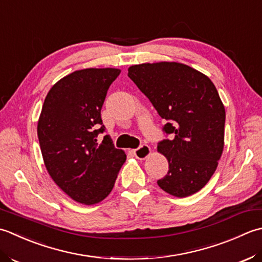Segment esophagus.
I'll return each instance as SVG.
<instances>
[{
  "label": "esophagus",
  "mask_w": 262,
  "mask_h": 262,
  "mask_svg": "<svg viewBox=\"0 0 262 262\" xmlns=\"http://www.w3.org/2000/svg\"><path fill=\"white\" fill-rule=\"evenodd\" d=\"M133 154L138 159H146L150 155V147L148 145H141L139 148L133 150Z\"/></svg>",
  "instance_id": "34e87169"
}]
</instances>
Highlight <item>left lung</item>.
<instances>
[{
    "instance_id": "left-lung-1",
    "label": "left lung",
    "mask_w": 262,
    "mask_h": 262,
    "mask_svg": "<svg viewBox=\"0 0 262 262\" xmlns=\"http://www.w3.org/2000/svg\"><path fill=\"white\" fill-rule=\"evenodd\" d=\"M127 76L145 94L172 139L158 142L168 161L159 188L179 198L201 190L217 168L224 149L225 108L215 84L204 73L176 62L142 63Z\"/></svg>"
}]
</instances>
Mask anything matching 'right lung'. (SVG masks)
<instances>
[{"label":"right lung","mask_w":262,"mask_h":262,"mask_svg":"<svg viewBox=\"0 0 262 262\" xmlns=\"http://www.w3.org/2000/svg\"><path fill=\"white\" fill-rule=\"evenodd\" d=\"M119 69H83L47 94L37 125L47 172L74 201L95 205L110 194L126 155L105 132L100 111Z\"/></svg>","instance_id":"obj_1"}]
</instances>
